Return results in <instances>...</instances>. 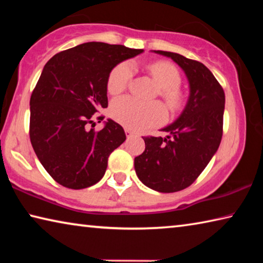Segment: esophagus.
Segmentation results:
<instances>
[{
  "instance_id": "obj_1",
  "label": "esophagus",
  "mask_w": 263,
  "mask_h": 263,
  "mask_svg": "<svg viewBox=\"0 0 263 263\" xmlns=\"http://www.w3.org/2000/svg\"><path fill=\"white\" fill-rule=\"evenodd\" d=\"M125 133H126V137L127 138H130V137H132L133 135H135V132H133L131 128H128V127L125 128Z\"/></svg>"
}]
</instances>
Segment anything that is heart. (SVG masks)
<instances>
[{
    "instance_id": "1",
    "label": "heart",
    "mask_w": 263,
    "mask_h": 263,
    "mask_svg": "<svg viewBox=\"0 0 263 263\" xmlns=\"http://www.w3.org/2000/svg\"><path fill=\"white\" fill-rule=\"evenodd\" d=\"M153 79L161 88L160 95L169 108L177 110L182 104V92L180 90L181 77L179 70L166 61H157L148 66ZM133 77L131 62L124 61L111 69L106 80V88L111 95L121 94L130 84ZM111 116L115 121L124 126L145 130L161 124L166 119V110L159 102L144 103L131 96H124L115 100L111 104Z\"/></svg>"
}]
</instances>
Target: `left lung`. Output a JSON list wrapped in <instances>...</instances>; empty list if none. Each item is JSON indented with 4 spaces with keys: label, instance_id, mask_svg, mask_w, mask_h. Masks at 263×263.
<instances>
[{
    "label": "left lung",
    "instance_id": "left-lung-1",
    "mask_svg": "<svg viewBox=\"0 0 263 263\" xmlns=\"http://www.w3.org/2000/svg\"><path fill=\"white\" fill-rule=\"evenodd\" d=\"M184 70L190 95L183 112L162 128L167 138L142 137L145 151L135 158L139 180L159 193L188 188L201 175L219 147L222 137L225 94L220 83L202 62L166 51Z\"/></svg>",
    "mask_w": 263,
    "mask_h": 263
}]
</instances>
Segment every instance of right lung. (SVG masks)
Wrapping results in <instances>:
<instances>
[{"mask_svg": "<svg viewBox=\"0 0 263 263\" xmlns=\"http://www.w3.org/2000/svg\"><path fill=\"white\" fill-rule=\"evenodd\" d=\"M141 52L90 42L57 53L44 66L30 99L29 133L39 161L59 184L83 189L105 174L109 155L126 136L111 119L95 131L92 118L108 106L111 69Z\"/></svg>", "mask_w": 263, "mask_h": 263, "instance_id": "1", "label": "right lung"}]
</instances>
